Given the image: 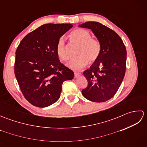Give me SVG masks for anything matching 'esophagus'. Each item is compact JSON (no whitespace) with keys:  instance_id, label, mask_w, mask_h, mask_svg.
I'll return each instance as SVG.
<instances>
[{"instance_id":"obj_1","label":"esophagus","mask_w":147,"mask_h":147,"mask_svg":"<svg viewBox=\"0 0 147 147\" xmlns=\"http://www.w3.org/2000/svg\"><path fill=\"white\" fill-rule=\"evenodd\" d=\"M81 74H82L80 73H76V72H75V73H74V78H76L81 76Z\"/></svg>"}]
</instances>
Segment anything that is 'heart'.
I'll list each match as a JSON object with an SVG mask.
<instances>
[{"instance_id": "1", "label": "heart", "mask_w": 147, "mask_h": 147, "mask_svg": "<svg viewBox=\"0 0 147 147\" xmlns=\"http://www.w3.org/2000/svg\"><path fill=\"white\" fill-rule=\"evenodd\" d=\"M70 36L74 41L80 44L76 57L71 59L67 64L69 68L78 70L85 67L88 61L93 62L97 60L101 52V45L96 39L91 38L90 33L84 29L78 28L70 33ZM55 51L59 58L62 61L67 59L65 43L63 37L58 40L55 47Z\"/></svg>"}]
</instances>
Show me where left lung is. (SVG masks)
<instances>
[{
	"label": "left lung",
	"instance_id": "8db88e82",
	"mask_svg": "<svg viewBox=\"0 0 147 147\" xmlns=\"http://www.w3.org/2000/svg\"><path fill=\"white\" fill-rule=\"evenodd\" d=\"M78 26L91 30L101 45L97 60L83 72L88 86L82 90V95L92 102H105L113 97L124 77L125 45L114 31L98 22H86Z\"/></svg>",
	"mask_w": 147,
	"mask_h": 147
}]
</instances>
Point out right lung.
Wrapping results in <instances>:
<instances>
[{
	"mask_svg": "<svg viewBox=\"0 0 147 147\" xmlns=\"http://www.w3.org/2000/svg\"><path fill=\"white\" fill-rule=\"evenodd\" d=\"M71 24H45L28 33L16 52L14 73L24 97L36 107H46L60 98L64 81L73 71L61 63L55 51L60 37Z\"/></svg>",
	"mask_w": 147,
	"mask_h": 147,
	"instance_id": "add662e5",
	"label": "right lung"
}]
</instances>
